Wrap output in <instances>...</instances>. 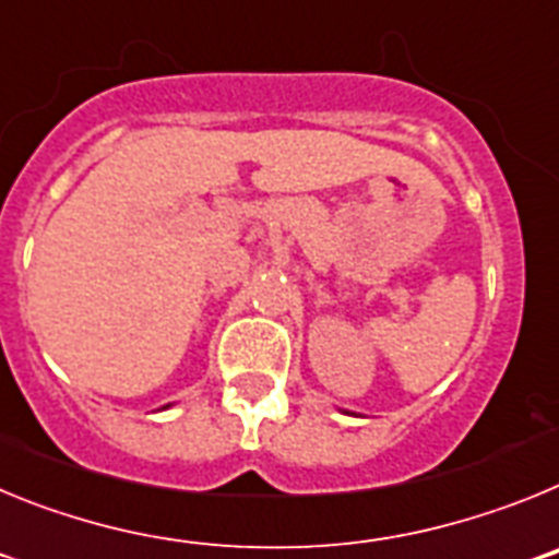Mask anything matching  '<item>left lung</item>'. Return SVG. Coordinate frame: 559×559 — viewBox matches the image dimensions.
<instances>
[{
	"label": "left lung",
	"instance_id": "left-lung-1",
	"mask_svg": "<svg viewBox=\"0 0 559 559\" xmlns=\"http://www.w3.org/2000/svg\"><path fill=\"white\" fill-rule=\"evenodd\" d=\"M347 414H349V412H347Z\"/></svg>",
	"mask_w": 559,
	"mask_h": 559
}]
</instances>
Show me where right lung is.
Instances as JSON below:
<instances>
[{
  "instance_id": "add662e5",
  "label": "right lung",
  "mask_w": 559,
  "mask_h": 559,
  "mask_svg": "<svg viewBox=\"0 0 559 559\" xmlns=\"http://www.w3.org/2000/svg\"><path fill=\"white\" fill-rule=\"evenodd\" d=\"M165 408H170V403H167V406H165Z\"/></svg>"
}]
</instances>
